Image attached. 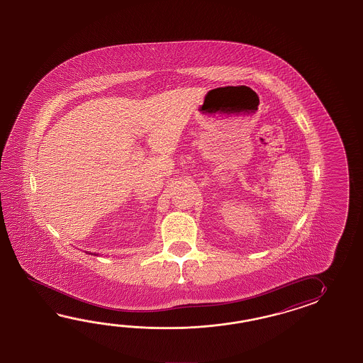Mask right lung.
<instances>
[{
    "label": "right lung",
    "instance_id": "right-lung-1",
    "mask_svg": "<svg viewBox=\"0 0 363 363\" xmlns=\"http://www.w3.org/2000/svg\"><path fill=\"white\" fill-rule=\"evenodd\" d=\"M89 255H91V253H89Z\"/></svg>",
    "mask_w": 363,
    "mask_h": 363
}]
</instances>
